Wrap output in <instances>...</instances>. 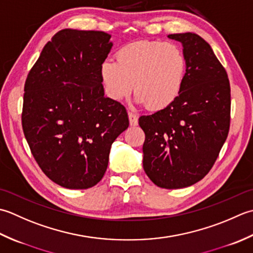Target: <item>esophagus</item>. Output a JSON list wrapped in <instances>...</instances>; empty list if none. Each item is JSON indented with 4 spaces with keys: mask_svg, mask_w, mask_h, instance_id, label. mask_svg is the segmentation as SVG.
Here are the masks:
<instances>
[{
    "mask_svg": "<svg viewBox=\"0 0 253 253\" xmlns=\"http://www.w3.org/2000/svg\"><path fill=\"white\" fill-rule=\"evenodd\" d=\"M128 121H130V125H131L132 126H137L138 119H137V116L135 115V113H133V112H128Z\"/></svg>",
    "mask_w": 253,
    "mask_h": 253,
    "instance_id": "esophagus-1",
    "label": "esophagus"
}]
</instances>
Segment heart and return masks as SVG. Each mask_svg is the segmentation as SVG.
I'll return each mask as SVG.
<instances>
[{
  "mask_svg": "<svg viewBox=\"0 0 253 253\" xmlns=\"http://www.w3.org/2000/svg\"><path fill=\"white\" fill-rule=\"evenodd\" d=\"M117 62L107 59L100 65L106 94L121 100L133 90L138 102L159 110L171 105L183 88L187 59L178 45L162 41L141 40L123 45Z\"/></svg>",
  "mask_w": 253,
  "mask_h": 253,
  "instance_id": "obj_1",
  "label": "heart"
}]
</instances>
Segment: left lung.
Here are the masks:
<instances>
[{
  "mask_svg": "<svg viewBox=\"0 0 253 253\" xmlns=\"http://www.w3.org/2000/svg\"><path fill=\"white\" fill-rule=\"evenodd\" d=\"M182 44L187 59L183 88L171 105L138 125L145 133L143 167L157 187L181 189L197 183L213 167L227 138L230 86L213 49L199 35H168Z\"/></svg>",
  "mask_w": 253,
  "mask_h": 253,
  "instance_id": "8db88e82",
  "label": "left lung"
}]
</instances>
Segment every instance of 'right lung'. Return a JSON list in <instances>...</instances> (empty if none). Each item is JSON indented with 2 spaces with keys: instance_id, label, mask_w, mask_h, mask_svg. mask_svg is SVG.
Listing matches in <instances>:
<instances>
[{
  "instance_id": "obj_1",
  "label": "right lung",
  "mask_w": 253,
  "mask_h": 253,
  "mask_svg": "<svg viewBox=\"0 0 253 253\" xmlns=\"http://www.w3.org/2000/svg\"><path fill=\"white\" fill-rule=\"evenodd\" d=\"M110 38L104 32L62 29L26 80L25 137L45 176L66 189L99 182L112 143L128 126L126 108L105 96L100 79Z\"/></svg>"
}]
</instances>
